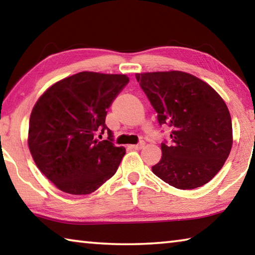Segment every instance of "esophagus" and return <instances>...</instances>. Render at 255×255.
Here are the masks:
<instances>
[{
    "label": "esophagus",
    "mask_w": 255,
    "mask_h": 255,
    "mask_svg": "<svg viewBox=\"0 0 255 255\" xmlns=\"http://www.w3.org/2000/svg\"><path fill=\"white\" fill-rule=\"evenodd\" d=\"M144 146H145V141L141 140V141H139V143L136 144V145H131V147L133 149H141V148H144Z\"/></svg>",
    "instance_id": "esophagus-1"
}]
</instances>
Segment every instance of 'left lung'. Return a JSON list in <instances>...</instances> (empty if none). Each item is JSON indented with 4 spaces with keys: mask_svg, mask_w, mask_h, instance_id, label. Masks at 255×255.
Returning a JSON list of instances; mask_svg holds the SVG:
<instances>
[{
    "mask_svg": "<svg viewBox=\"0 0 255 255\" xmlns=\"http://www.w3.org/2000/svg\"><path fill=\"white\" fill-rule=\"evenodd\" d=\"M157 112L158 124L172 128L171 143L161 144L153 173L181 190L196 189L214 178L233 144L230 111L222 97L200 79L181 71L136 74Z\"/></svg>",
    "mask_w": 255,
    "mask_h": 255,
    "instance_id": "1",
    "label": "left lung"
}]
</instances>
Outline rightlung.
<instances>
[{
	"instance_id": "obj_1",
	"label": "right lung",
	"mask_w": 255,
	"mask_h": 255,
	"mask_svg": "<svg viewBox=\"0 0 255 255\" xmlns=\"http://www.w3.org/2000/svg\"><path fill=\"white\" fill-rule=\"evenodd\" d=\"M128 82L125 74L80 72L56 82L38 99L28 145L38 169L56 188L89 195L117 172L126 149L112 143L106 117ZM98 131H108V139L96 140Z\"/></svg>"
}]
</instances>
